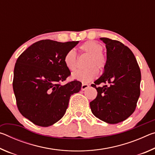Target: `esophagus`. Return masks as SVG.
Here are the masks:
<instances>
[{
	"label": "esophagus",
	"instance_id": "obj_1",
	"mask_svg": "<svg viewBox=\"0 0 155 155\" xmlns=\"http://www.w3.org/2000/svg\"><path fill=\"white\" fill-rule=\"evenodd\" d=\"M89 87H90V85H87V84H82V85H81V90H85L86 89L88 88Z\"/></svg>",
	"mask_w": 155,
	"mask_h": 155
}]
</instances>
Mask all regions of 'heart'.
I'll list each match as a JSON object with an SVG mask.
<instances>
[{"label":"heart","mask_w":155,"mask_h":155,"mask_svg":"<svg viewBox=\"0 0 155 155\" xmlns=\"http://www.w3.org/2000/svg\"><path fill=\"white\" fill-rule=\"evenodd\" d=\"M83 52L90 54L87 66L90 67L87 70H78L73 73V79L79 81L82 83H89L93 81L98 74V69L103 70L107 64V58L103 53V47L101 44L94 41H87L80 46ZM64 64L68 69L74 71L77 68V56L74 50H69L64 56Z\"/></svg>","instance_id":"b5f03b06"}]
</instances>
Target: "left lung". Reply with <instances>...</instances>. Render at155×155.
<instances>
[{
    "mask_svg": "<svg viewBox=\"0 0 155 155\" xmlns=\"http://www.w3.org/2000/svg\"><path fill=\"white\" fill-rule=\"evenodd\" d=\"M107 64L91 87L96 98L90 102L92 114L108 124H117L134 112L140 95L141 72L132 51L122 43L107 38ZM104 83L103 86L97 85Z\"/></svg>",
    "mask_w": 155,
    "mask_h": 155,
    "instance_id": "left-lung-1",
    "label": "left lung"
}]
</instances>
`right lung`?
Returning <instances> with one entry per match:
<instances>
[{
    "label": "right lung",
    "mask_w": 155,
    "mask_h": 155,
    "mask_svg": "<svg viewBox=\"0 0 155 155\" xmlns=\"http://www.w3.org/2000/svg\"><path fill=\"white\" fill-rule=\"evenodd\" d=\"M78 43L44 40L33 44L15 63L13 89L18 110L35 125L47 127L58 122L68 108L70 96L81 83H61L70 75L64 56Z\"/></svg>",
    "instance_id": "right-lung-1"
}]
</instances>
